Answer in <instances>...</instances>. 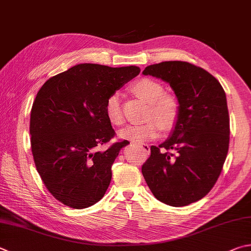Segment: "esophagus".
Instances as JSON below:
<instances>
[{
    "label": "esophagus",
    "instance_id": "obj_1",
    "mask_svg": "<svg viewBox=\"0 0 251 251\" xmlns=\"http://www.w3.org/2000/svg\"><path fill=\"white\" fill-rule=\"evenodd\" d=\"M136 145L138 146L139 148H141L144 150L145 152H147V153H149V151H150V147H149V145H147V144H141V143H135Z\"/></svg>",
    "mask_w": 251,
    "mask_h": 251
}]
</instances>
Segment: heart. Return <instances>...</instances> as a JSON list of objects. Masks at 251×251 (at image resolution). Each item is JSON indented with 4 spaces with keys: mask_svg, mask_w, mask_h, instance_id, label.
I'll return each instance as SVG.
<instances>
[{
    "mask_svg": "<svg viewBox=\"0 0 251 251\" xmlns=\"http://www.w3.org/2000/svg\"><path fill=\"white\" fill-rule=\"evenodd\" d=\"M133 92L139 99L149 104L147 120L143 125H129L120 130L121 138L144 143L159 136L160 128L165 131L171 130L176 125L180 116V102L175 95L166 94L165 88L149 78L136 81L133 85ZM105 114L107 120L114 126H120L124 123L121 95L117 92L111 94L105 103ZM152 121H150V120Z\"/></svg>",
    "mask_w": 251,
    "mask_h": 251,
    "instance_id": "obj_1",
    "label": "heart"
}]
</instances>
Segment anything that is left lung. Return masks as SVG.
Instances as JSON below:
<instances>
[{
  "label": "left lung",
  "mask_w": 251,
  "mask_h": 251,
  "mask_svg": "<svg viewBox=\"0 0 251 251\" xmlns=\"http://www.w3.org/2000/svg\"><path fill=\"white\" fill-rule=\"evenodd\" d=\"M143 74L170 84L180 116L170 137L151 146L141 172L157 200L185 206L212 190L226 160L230 129L225 91L209 72L185 61L156 63Z\"/></svg>",
  "instance_id": "obj_1"
}]
</instances>
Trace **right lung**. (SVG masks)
I'll list each match as a JSON object with an SVG mask.
<instances>
[{
    "instance_id": "right-lung-1",
    "label": "right lung",
    "mask_w": 251,
    "mask_h": 251,
    "mask_svg": "<svg viewBox=\"0 0 251 251\" xmlns=\"http://www.w3.org/2000/svg\"><path fill=\"white\" fill-rule=\"evenodd\" d=\"M138 67L80 63L45 82L30 112V145L36 169L54 199L82 209L101 200L112 165L129 144L115 136L105 114L107 98L136 75Z\"/></svg>"
}]
</instances>
